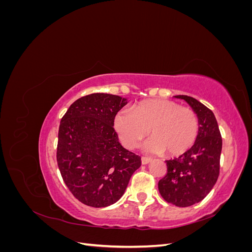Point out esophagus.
<instances>
[{"instance_id": "34e87169", "label": "esophagus", "mask_w": 252, "mask_h": 252, "mask_svg": "<svg viewBox=\"0 0 252 252\" xmlns=\"http://www.w3.org/2000/svg\"><path fill=\"white\" fill-rule=\"evenodd\" d=\"M150 161H151V158H147V157H142V158H141V162H142L143 165L148 164Z\"/></svg>"}]
</instances>
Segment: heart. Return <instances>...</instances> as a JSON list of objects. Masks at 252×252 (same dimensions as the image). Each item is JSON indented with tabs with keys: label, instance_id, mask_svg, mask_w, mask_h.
Segmentation results:
<instances>
[{
	"label": "heart",
	"instance_id": "obj_1",
	"mask_svg": "<svg viewBox=\"0 0 252 252\" xmlns=\"http://www.w3.org/2000/svg\"><path fill=\"white\" fill-rule=\"evenodd\" d=\"M114 130L128 149L152 133L143 149L149 154L180 156L189 150L199 133V119L195 112L177 102L165 98L143 101L132 110L121 109L113 119Z\"/></svg>",
	"mask_w": 252,
	"mask_h": 252
}]
</instances>
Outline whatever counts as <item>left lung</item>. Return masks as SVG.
<instances>
[{
	"instance_id": "1",
	"label": "left lung",
	"mask_w": 252,
	"mask_h": 252,
	"mask_svg": "<svg viewBox=\"0 0 252 252\" xmlns=\"http://www.w3.org/2000/svg\"><path fill=\"white\" fill-rule=\"evenodd\" d=\"M186 101L199 119L193 146L179 158L166 161L167 173L158 181L163 199L178 207L201 202L215 186L220 173L222 136L213 112L194 97L175 95Z\"/></svg>"
}]
</instances>
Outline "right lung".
Listing matches in <instances>:
<instances>
[{
	"instance_id": "1",
	"label": "right lung",
	"mask_w": 252,
	"mask_h": 252,
	"mask_svg": "<svg viewBox=\"0 0 252 252\" xmlns=\"http://www.w3.org/2000/svg\"><path fill=\"white\" fill-rule=\"evenodd\" d=\"M127 98L91 94L78 98L61 120L57 161L70 192L91 207H106L124 194L141 158L125 149L113 128Z\"/></svg>"
}]
</instances>
